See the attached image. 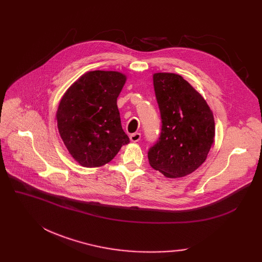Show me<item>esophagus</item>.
I'll list each match as a JSON object with an SVG mask.
<instances>
[{"mask_svg":"<svg viewBox=\"0 0 262 262\" xmlns=\"http://www.w3.org/2000/svg\"><path fill=\"white\" fill-rule=\"evenodd\" d=\"M132 142H138L141 139V134L140 133H135L129 136Z\"/></svg>","mask_w":262,"mask_h":262,"instance_id":"1","label":"esophagus"}]
</instances>
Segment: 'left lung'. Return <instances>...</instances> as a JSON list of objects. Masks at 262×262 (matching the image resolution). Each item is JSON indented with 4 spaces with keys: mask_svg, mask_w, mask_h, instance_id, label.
<instances>
[{
    "mask_svg": "<svg viewBox=\"0 0 262 262\" xmlns=\"http://www.w3.org/2000/svg\"><path fill=\"white\" fill-rule=\"evenodd\" d=\"M154 89L161 132L148 148L150 167L167 177H183L207 158L214 138V120L203 96L181 75L156 73Z\"/></svg>",
    "mask_w": 262,
    "mask_h": 262,
    "instance_id": "8db88e82",
    "label": "left lung"
}]
</instances>
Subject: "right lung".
<instances>
[{"mask_svg":"<svg viewBox=\"0 0 262 262\" xmlns=\"http://www.w3.org/2000/svg\"><path fill=\"white\" fill-rule=\"evenodd\" d=\"M125 79V75L116 71H91L62 96L57 110L59 134L80 166H103L129 142L117 106Z\"/></svg>","mask_w":262,"mask_h":262,"instance_id":"right-lung-1","label":"right lung"}]
</instances>
